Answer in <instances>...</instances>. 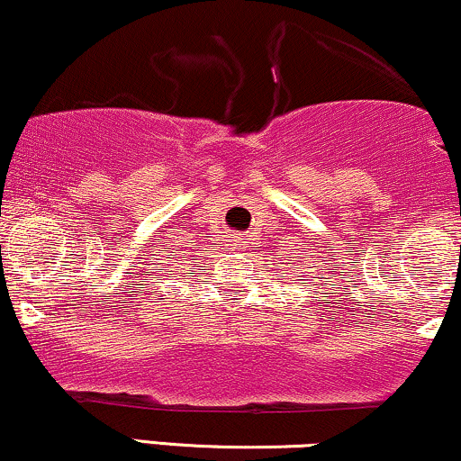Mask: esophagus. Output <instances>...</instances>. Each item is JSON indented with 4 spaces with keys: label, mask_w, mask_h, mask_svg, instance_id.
Wrapping results in <instances>:
<instances>
[{
    "label": "esophagus",
    "mask_w": 461,
    "mask_h": 461,
    "mask_svg": "<svg viewBox=\"0 0 461 461\" xmlns=\"http://www.w3.org/2000/svg\"><path fill=\"white\" fill-rule=\"evenodd\" d=\"M231 247H234L236 250L240 249V247H242V238H240V236H234V238H231Z\"/></svg>",
    "instance_id": "34e87169"
}]
</instances>
